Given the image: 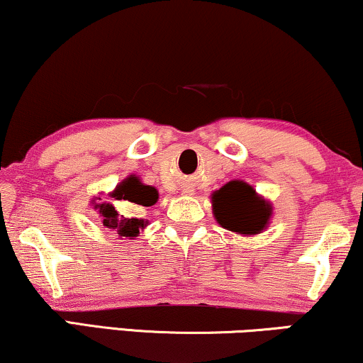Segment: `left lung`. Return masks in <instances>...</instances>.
Segmentation results:
<instances>
[{"label":"left lung","instance_id":"left-lung-1","mask_svg":"<svg viewBox=\"0 0 363 363\" xmlns=\"http://www.w3.org/2000/svg\"><path fill=\"white\" fill-rule=\"evenodd\" d=\"M213 211L218 223L229 231L258 235L268 223L269 204L256 196L242 181H231L213 194Z\"/></svg>","mask_w":363,"mask_h":363}]
</instances>
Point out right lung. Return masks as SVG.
Here are the masks:
<instances>
[{
	"label": "right lung",
	"mask_w": 363,
	"mask_h": 363,
	"mask_svg": "<svg viewBox=\"0 0 363 363\" xmlns=\"http://www.w3.org/2000/svg\"><path fill=\"white\" fill-rule=\"evenodd\" d=\"M112 197H116L117 201H128V203H134L139 206H149L155 204L157 201V191L154 187L142 184L137 177H127L122 184L116 187V191L112 192ZM95 209H99L100 216H102L104 226L110 229V231L116 233L117 236L123 238H135L139 235V229H144L145 221L144 219H135V218H125L121 216L113 208L112 204H95Z\"/></svg>",
	"instance_id": "add662e5"
}]
</instances>
